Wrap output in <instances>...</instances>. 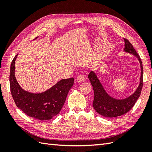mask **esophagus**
I'll return each mask as SVG.
<instances>
[{
	"label": "esophagus",
	"instance_id": "1",
	"mask_svg": "<svg viewBox=\"0 0 152 152\" xmlns=\"http://www.w3.org/2000/svg\"><path fill=\"white\" fill-rule=\"evenodd\" d=\"M76 80L78 82H80V83H81V82H83L86 80V77L83 74H80V75L77 76Z\"/></svg>",
	"mask_w": 152,
	"mask_h": 152
}]
</instances>
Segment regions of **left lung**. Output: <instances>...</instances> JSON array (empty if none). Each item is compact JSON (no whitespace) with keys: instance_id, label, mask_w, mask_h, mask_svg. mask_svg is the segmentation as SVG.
<instances>
[{"instance_id":"8db88e82","label":"left lung","mask_w":152,"mask_h":152,"mask_svg":"<svg viewBox=\"0 0 152 152\" xmlns=\"http://www.w3.org/2000/svg\"><path fill=\"white\" fill-rule=\"evenodd\" d=\"M125 42L124 50V52L131 54L135 56L140 64L141 75L138 87L132 94L124 99H116L110 96L105 91L100 82L97 75L94 71H91L88 75V78L93 86L94 97L93 106L94 110L101 115L112 118L122 115L127 113L134 107L136 101L140 97L142 87L143 80V69L140 57L133 48L132 45L126 39H124Z\"/></svg>"}]
</instances>
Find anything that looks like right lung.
Returning a JSON list of instances; mask_svg holds the SVG:
<instances>
[{
  "instance_id": "add662e5",
  "label": "right lung",
  "mask_w": 152,
  "mask_h": 152,
  "mask_svg": "<svg viewBox=\"0 0 152 152\" xmlns=\"http://www.w3.org/2000/svg\"><path fill=\"white\" fill-rule=\"evenodd\" d=\"M18 55L12 61L10 76L11 93L15 103L18 108L31 118L40 121L50 120L61 111L68 92L73 85L74 79L72 77L61 79L50 89L40 93L25 91L18 84L15 77V61Z\"/></svg>"
}]
</instances>
